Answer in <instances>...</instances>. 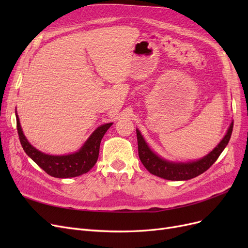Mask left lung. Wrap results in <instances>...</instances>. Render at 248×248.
I'll return each mask as SVG.
<instances>
[{"mask_svg":"<svg viewBox=\"0 0 248 248\" xmlns=\"http://www.w3.org/2000/svg\"><path fill=\"white\" fill-rule=\"evenodd\" d=\"M232 126L234 123L232 122L230 128L226 134V137L222 139L213 151L210 152L207 156L202 157V159L187 162V163H175L164 160L157 156L151 149L147 145L145 140L142 139L140 132L137 129L138 137V148H139V157L144 164V167L151 172V174L160 177L167 180H172V181H181V180H189L197 177L202 172L206 171L212 164L217 160L223 149L227 147L228 142L231 139Z\"/></svg>","mask_w":248,"mask_h":248,"instance_id":"1","label":"left lung"}]
</instances>
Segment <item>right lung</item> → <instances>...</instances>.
I'll use <instances>...</instances> for the list:
<instances>
[{
	"instance_id": "right-lung-1",
	"label": "right lung",
	"mask_w": 248,
	"mask_h": 248,
	"mask_svg": "<svg viewBox=\"0 0 248 248\" xmlns=\"http://www.w3.org/2000/svg\"><path fill=\"white\" fill-rule=\"evenodd\" d=\"M111 124L112 123H108L98 127L78 152L63 156H54L44 154L30 145V142L22 133L19 119L16 114V128L20 144L25 152L44 171L47 172L49 176L56 178L77 177L91 170L98 159L101 140Z\"/></svg>"
}]
</instances>
